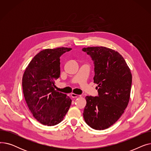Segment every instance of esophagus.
<instances>
[{"label":"esophagus","mask_w":151,"mask_h":151,"mask_svg":"<svg viewBox=\"0 0 151 151\" xmlns=\"http://www.w3.org/2000/svg\"><path fill=\"white\" fill-rule=\"evenodd\" d=\"M71 97L72 98H77V97H81V96H80V95H77V94L72 93H71Z\"/></svg>","instance_id":"obj_1"}]
</instances>
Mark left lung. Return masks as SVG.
I'll return each instance as SVG.
<instances>
[{
    "label": "left lung",
    "mask_w": 151,
    "mask_h": 151,
    "mask_svg": "<svg viewBox=\"0 0 151 151\" xmlns=\"http://www.w3.org/2000/svg\"><path fill=\"white\" fill-rule=\"evenodd\" d=\"M83 51L94 64L93 83L98 84V96H86L83 117L95 130H105L124 113L130 99L132 76L130 68L117 51L103 46L88 47Z\"/></svg>",
    "instance_id": "obj_1"
}]
</instances>
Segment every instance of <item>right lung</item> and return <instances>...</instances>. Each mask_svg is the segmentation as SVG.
I'll use <instances>...</instances> for the list:
<instances>
[{
    "label": "right lung",
    "instance_id": "right-lung-1",
    "mask_svg": "<svg viewBox=\"0 0 151 151\" xmlns=\"http://www.w3.org/2000/svg\"><path fill=\"white\" fill-rule=\"evenodd\" d=\"M71 48L58 47L41 51L32 59L22 77V89L27 105L41 124L52 126L60 123L68 112L71 100L55 90L60 77V57Z\"/></svg>",
    "mask_w": 151,
    "mask_h": 151
}]
</instances>
